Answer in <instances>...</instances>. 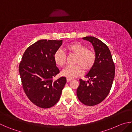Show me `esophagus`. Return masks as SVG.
Wrapping results in <instances>:
<instances>
[{
  "instance_id": "obj_1",
  "label": "esophagus",
  "mask_w": 132,
  "mask_h": 132,
  "mask_svg": "<svg viewBox=\"0 0 132 132\" xmlns=\"http://www.w3.org/2000/svg\"><path fill=\"white\" fill-rule=\"evenodd\" d=\"M66 80H67V82H69V81H70L71 80H72V79H69V78H67V79H66Z\"/></svg>"
}]
</instances>
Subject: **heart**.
Instances as JSON below:
<instances>
[{
	"label": "heart",
	"mask_w": 132,
	"mask_h": 132,
	"mask_svg": "<svg viewBox=\"0 0 132 132\" xmlns=\"http://www.w3.org/2000/svg\"><path fill=\"white\" fill-rule=\"evenodd\" d=\"M65 50L76 55L73 66H69L62 71V74L69 79L76 77L85 71L92 69L96 61V55L93 51L88 50L86 45L79 42H73L67 45ZM55 63L60 67L65 65L66 56L63 51L57 50L53 55Z\"/></svg>",
	"instance_id": "heart-1"
}]
</instances>
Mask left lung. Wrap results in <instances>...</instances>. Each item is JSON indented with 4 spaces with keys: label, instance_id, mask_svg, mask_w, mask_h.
Instances as JSON below:
<instances>
[{
    "label": "left lung",
    "instance_id": "obj_1",
    "mask_svg": "<svg viewBox=\"0 0 132 132\" xmlns=\"http://www.w3.org/2000/svg\"><path fill=\"white\" fill-rule=\"evenodd\" d=\"M82 39L92 44L96 61L85 77L88 81L79 80L76 93L81 103L94 106L104 101L110 92L115 76V64L110 50L103 42L94 37H86Z\"/></svg>",
    "mask_w": 132,
    "mask_h": 132
}]
</instances>
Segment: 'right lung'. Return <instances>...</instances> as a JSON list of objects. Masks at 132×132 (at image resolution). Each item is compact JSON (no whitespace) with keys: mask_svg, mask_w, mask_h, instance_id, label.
<instances>
[{"mask_svg":"<svg viewBox=\"0 0 132 132\" xmlns=\"http://www.w3.org/2000/svg\"><path fill=\"white\" fill-rule=\"evenodd\" d=\"M62 44V40H39L27 49L19 64L24 93L37 106L49 108L59 101L66 83L65 77L56 80L59 73L53 55Z\"/></svg>","mask_w":132,"mask_h":132,"instance_id":"add662e5","label":"right lung"}]
</instances>
